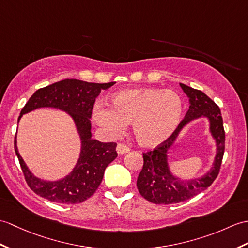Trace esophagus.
Here are the masks:
<instances>
[{
	"instance_id": "34e87169",
	"label": "esophagus",
	"mask_w": 248,
	"mask_h": 248,
	"mask_svg": "<svg viewBox=\"0 0 248 248\" xmlns=\"http://www.w3.org/2000/svg\"><path fill=\"white\" fill-rule=\"evenodd\" d=\"M116 151L118 154H124V153H128L130 151V148L128 146L123 145V143H118Z\"/></svg>"
}]
</instances>
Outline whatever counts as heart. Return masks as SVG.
Wrapping results in <instances>:
<instances>
[{
	"label": "heart",
	"instance_id": "1",
	"mask_svg": "<svg viewBox=\"0 0 248 248\" xmlns=\"http://www.w3.org/2000/svg\"><path fill=\"white\" fill-rule=\"evenodd\" d=\"M183 100L173 90H124L111 97V108L97 105L94 122L108 136L123 133L131 123L136 141L152 148L165 142L180 125Z\"/></svg>",
	"mask_w": 248,
	"mask_h": 248
}]
</instances>
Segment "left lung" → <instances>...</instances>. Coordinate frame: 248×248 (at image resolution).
Returning <instances> with one entry per match:
<instances>
[{
  "mask_svg": "<svg viewBox=\"0 0 248 248\" xmlns=\"http://www.w3.org/2000/svg\"><path fill=\"white\" fill-rule=\"evenodd\" d=\"M189 98V110L172 136L154 150L143 153V166L137 178V189L141 197L154 204H176L193 198L208 188L217 178L225 149V132L220 108L202 91L180 83ZM207 118L210 131L216 141V156L209 171L198 179L178 178L171 173L168 153L174 147L180 131L195 119Z\"/></svg>",
  "mask_w": 248,
  "mask_h": 248,
  "instance_id": "obj_1",
  "label": "left lung"
}]
</instances>
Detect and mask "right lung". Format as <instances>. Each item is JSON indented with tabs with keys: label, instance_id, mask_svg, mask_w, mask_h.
<instances>
[{
	"label": "right lung",
	"instance_id": "1",
	"mask_svg": "<svg viewBox=\"0 0 248 248\" xmlns=\"http://www.w3.org/2000/svg\"><path fill=\"white\" fill-rule=\"evenodd\" d=\"M116 83H93L77 79H64L34 92L22 108L20 116L40 108H54L67 113L75 123L81 140L79 158L73 170L57 181H45L28 169L19 153L15 137V151L27 185L50 202L79 204L91 198L99 187L108 165L117 157L116 143L100 142L92 138L91 116L96 97L101 90Z\"/></svg>",
	"mask_w": 248,
	"mask_h": 248
}]
</instances>
